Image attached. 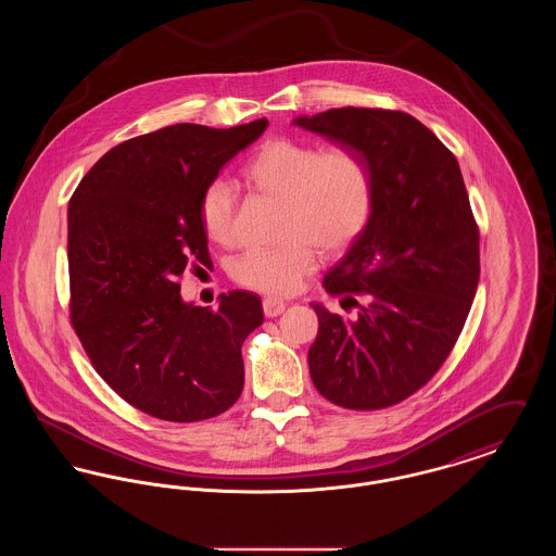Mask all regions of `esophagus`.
I'll return each instance as SVG.
<instances>
[{
	"label": "esophagus",
	"instance_id": "obj_1",
	"mask_svg": "<svg viewBox=\"0 0 556 556\" xmlns=\"http://www.w3.org/2000/svg\"><path fill=\"white\" fill-rule=\"evenodd\" d=\"M263 311L268 318L279 317L286 311V302L279 298H265L263 300Z\"/></svg>",
	"mask_w": 556,
	"mask_h": 556
}]
</instances>
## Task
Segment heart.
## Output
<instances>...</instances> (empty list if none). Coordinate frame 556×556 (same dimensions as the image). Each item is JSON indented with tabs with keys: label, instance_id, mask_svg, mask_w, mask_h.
Masks as SVG:
<instances>
[{
	"label": "heart",
	"instance_id": "obj_1",
	"mask_svg": "<svg viewBox=\"0 0 556 556\" xmlns=\"http://www.w3.org/2000/svg\"><path fill=\"white\" fill-rule=\"evenodd\" d=\"M241 179L256 193L283 204L277 248H250L229 265L231 279L273 295H286L315 270L317 250L338 254L369 225L375 181L358 152L273 137L241 168ZM204 236L229 245L236 238V191L225 181L204 187L198 202Z\"/></svg>",
	"mask_w": 556,
	"mask_h": 556
}]
</instances>
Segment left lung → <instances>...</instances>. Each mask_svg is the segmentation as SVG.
<instances>
[{
    "instance_id": "left-lung-1",
    "label": "left lung",
    "mask_w": 556,
    "mask_h": 556,
    "mask_svg": "<svg viewBox=\"0 0 556 556\" xmlns=\"http://www.w3.org/2000/svg\"><path fill=\"white\" fill-rule=\"evenodd\" d=\"M295 125L358 152L375 181L367 229L323 279L356 317L313 304V383L350 410L394 406L446 363L476 298L479 227L458 162L400 110L333 108Z\"/></svg>"
}]
</instances>
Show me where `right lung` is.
<instances>
[{"mask_svg": "<svg viewBox=\"0 0 556 556\" xmlns=\"http://www.w3.org/2000/svg\"><path fill=\"white\" fill-rule=\"evenodd\" d=\"M179 123L114 146L68 204L71 323L93 369L141 413L218 417L243 390L241 345L263 325L252 291L216 308L181 300L189 263L212 265L198 218L204 187L266 129Z\"/></svg>", "mask_w": 556, "mask_h": 556, "instance_id": "right-lung-1", "label": "right lung"}]
</instances>
